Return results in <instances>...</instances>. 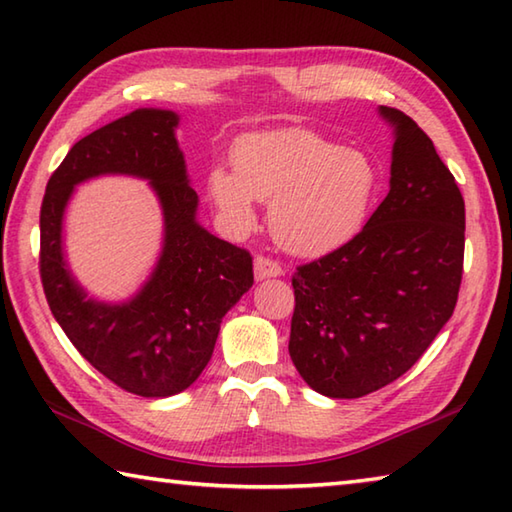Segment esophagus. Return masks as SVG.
<instances>
[{
    "instance_id": "esophagus-1",
    "label": "esophagus",
    "mask_w": 512,
    "mask_h": 512,
    "mask_svg": "<svg viewBox=\"0 0 512 512\" xmlns=\"http://www.w3.org/2000/svg\"><path fill=\"white\" fill-rule=\"evenodd\" d=\"M284 275V268L275 259H270L266 255H257L255 257V277L257 279H268V277H279Z\"/></svg>"
}]
</instances>
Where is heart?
Segmentation results:
<instances>
[{"mask_svg":"<svg viewBox=\"0 0 512 512\" xmlns=\"http://www.w3.org/2000/svg\"><path fill=\"white\" fill-rule=\"evenodd\" d=\"M233 166L210 168L206 177L208 197L224 224L246 233L255 224V199L270 202V233L295 255H319L348 242L379 188L373 157L306 128L242 137Z\"/></svg>","mask_w":512,"mask_h":512,"instance_id":"b5f03b06","label":"heart"}]
</instances>
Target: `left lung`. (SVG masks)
I'll use <instances>...</instances> for the list:
<instances>
[{
    "mask_svg": "<svg viewBox=\"0 0 512 512\" xmlns=\"http://www.w3.org/2000/svg\"><path fill=\"white\" fill-rule=\"evenodd\" d=\"M390 190L359 233L297 266L288 353L304 382L355 399L402 377L457 304L464 197L422 128L397 108Z\"/></svg>",
    "mask_w": 512,
    "mask_h": 512,
    "instance_id": "left-lung-1",
    "label": "left lung"
}]
</instances>
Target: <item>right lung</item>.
Masks as SVG:
<instances>
[{
	"instance_id": "1",
	"label": "right lung",
	"mask_w": 512,
	"mask_h": 512,
	"mask_svg": "<svg viewBox=\"0 0 512 512\" xmlns=\"http://www.w3.org/2000/svg\"><path fill=\"white\" fill-rule=\"evenodd\" d=\"M173 110L139 108L68 150L39 210V277L66 337L108 382L139 397L182 393L210 362L219 324L253 286V255L195 222ZM104 172L150 178L165 208V250L151 282L122 307L88 300L61 257V215L75 183Z\"/></svg>"
}]
</instances>
